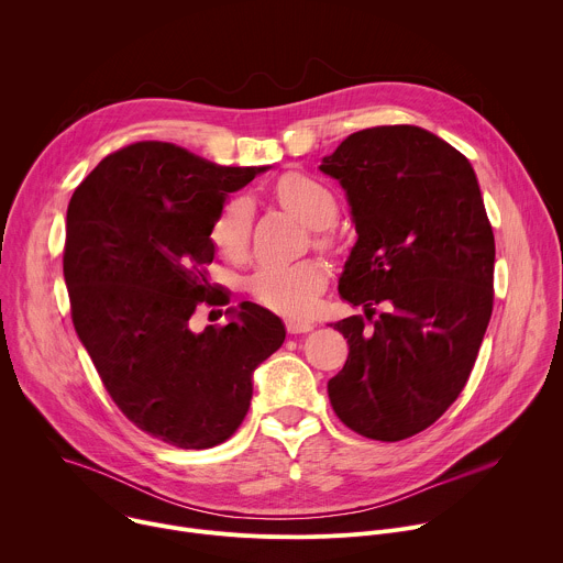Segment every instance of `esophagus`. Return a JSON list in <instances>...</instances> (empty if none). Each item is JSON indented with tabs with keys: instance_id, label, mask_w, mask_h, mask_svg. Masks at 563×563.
I'll return each mask as SVG.
<instances>
[{
	"instance_id": "1",
	"label": "esophagus",
	"mask_w": 563,
	"mask_h": 563,
	"mask_svg": "<svg viewBox=\"0 0 563 563\" xmlns=\"http://www.w3.org/2000/svg\"><path fill=\"white\" fill-rule=\"evenodd\" d=\"M313 330V320L305 318H287V332L289 334H307Z\"/></svg>"
}]
</instances>
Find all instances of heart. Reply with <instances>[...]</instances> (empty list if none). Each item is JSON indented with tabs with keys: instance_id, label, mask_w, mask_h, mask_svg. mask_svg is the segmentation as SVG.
<instances>
[{
	"instance_id": "b5f03b06",
	"label": "heart",
	"mask_w": 563,
	"mask_h": 563,
	"mask_svg": "<svg viewBox=\"0 0 563 563\" xmlns=\"http://www.w3.org/2000/svg\"><path fill=\"white\" fill-rule=\"evenodd\" d=\"M278 200L305 224L320 227L330 224L336 213V202L330 189L320 183L289 174L276 187ZM252 229V205L247 198L229 200L211 224V243L227 258H240L247 250ZM325 283V269L313 261L285 265V267H261L247 283L250 294L267 309L305 316L311 311L316 294Z\"/></svg>"
}]
</instances>
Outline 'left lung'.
I'll return each mask as SVG.
<instances>
[{"instance_id":"8db88e82","label":"left lung","mask_w":563,"mask_h":563,"mask_svg":"<svg viewBox=\"0 0 563 563\" xmlns=\"http://www.w3.org/2000/svg\"><path fill=\"white\" fill-rule=\"evenodd\" d=\"M345 191L356 243L339 278L363 316L334 323L347 343L328 383L336 417L374 441L432 426L461 394L493 313L495 235L467 157L412 126L347 135L318 167Z\"/></svg>"}]
</instances>
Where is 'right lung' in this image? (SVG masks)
Returning a JSON list of instances; mask_svg holds the SVG:
<instances>
[{
  "label": "right lung",
  "instance_id": "1",
  "mask_svg": "<svg viewBox=\"0 0 563 563\" xmlns=\"http://www.w3.org/2000/svg\"><path fill=\"white\" fill-rule=\"evenodd\" d=\"M269 167H220L172 142H135L87 176L68 202L64 280L75 332L124 417L183 450L227 441L243 423L254 372L285 341L254 302L224 328H191L209 283L211 224L229 194Z\"/></svg>",
  "mask_w": 563,
  "mask_h": 563
}]
</instances>
